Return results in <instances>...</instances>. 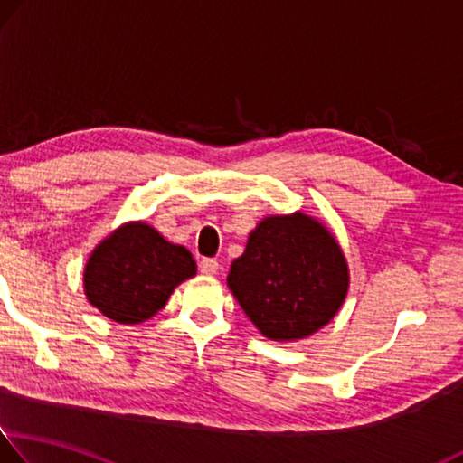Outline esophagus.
Wrapping results in <instances>:
<instances>
[{
	"mask_svg": "<svg viewBox=\"0 0 463 463\" xmlns=\"http://www.w3.org/2000/svg\"><path fill=\"white\" fill-rule=\"evenodd\" d=\"M198 269H201V273L204 275H215L219 271V262L215 259H203L198 262Z\"/></svg>",
	"mask_w": 463,
	"mask_h": 463,
	"instance_id": "obj_1",
	"label": "esophagus"
}]
</instances>
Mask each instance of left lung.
I'll use <instances>...</instances> for the list:
<instances>
[{"instance_id": "8db88e82", "label": "left lung", "mask_w": 463, "mask_h": 463, "mask_svg": "<svg viewBox=\"0 0 463 463\" xmlns=\"http://www.w3.org/2000/svg\"><path fill=\"white\" fill-rule=\"evenodd\" d=\"M227 286L262 335L296 341L317 333L345 300L350 273L337 240L304 213L256 225L232 262Z\"/></svg>"}]
</instances>
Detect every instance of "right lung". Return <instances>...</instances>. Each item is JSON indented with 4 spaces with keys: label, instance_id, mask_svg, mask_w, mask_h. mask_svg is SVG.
<instances>
[{
    "label": "right lung",
    "instance_id": "add662e5",
    "mask_svg": "<svg viewBox=\"0 0 463 463\" xmlns=\"http://www.w3.org/2000/svg\"><path fill=\"white\" fill-rule=\"evenodd\" d=\"M196 275L184 246L132 222L105 238L84 267V294L111 321L138 325L157 315L174 289Z\"/></svg>",
    "mask_w": 463,
    "mask_h": 463
}]
</instances>
